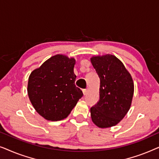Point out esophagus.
Returning a JSON list of instances; mask_svg holds the SVG:
<instances>
[{"label": "esophagus", "instance_id": "esophagus-1", "mask_svg": "<svg viewBox=\"0 0 159 159\" xmlns=\"http://www.w3.org/2000/svg\"><path fill=\"white\" fill-rule=\"evenodd\" d=\"M82 92H83V94H84V95H87V94H88V89H84V90H82Z\"/></svg>", "mask_w": 159, "mask_h": 159}]
</instances>
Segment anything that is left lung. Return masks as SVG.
I'll list each match as a JSON object with an SVG mask.
<instances>
[{"label": "left lung", "instance_id": "left-lung-1", "mask_svg": "<svg viewBox=\"0 0 159 159\" xmlns=\"http://www.w3.org/2000/svg\"><path fill=\"white\" fill-rule=\"evenodd\" d=\"M90 61L100 78V99L90 108L91 119L99 128L114 127L129 111L133 80L123 63L111 54L93 56Z\"/></svg>", "mask_w": 159, "mask_h": 159}]
</instances>
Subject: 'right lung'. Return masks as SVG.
I'll return each instance as SVG.
<instances>
[{
  "label": "right lung",
  "mask_w": 159,
  "mask_h": 159,
  "mask_svg": "<svg viewBox=\"0 0 159 159\" xmlns=\"http://www.w3.org/2000/svg\"><path fill=\"white\" fill-rule=\"evenodd\" d=\"M75 63L72 57L56 54L30 74L28 96L36 111L46 120L66 119L83 95L75 86Z\"/></svg>",
  "instance_id": "add662e5"
}]
</instances>
